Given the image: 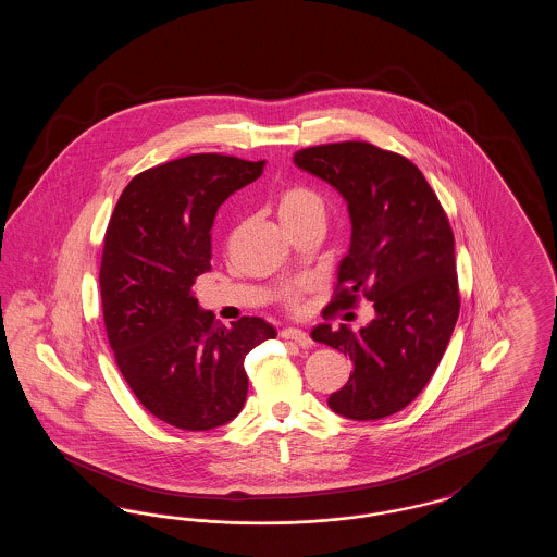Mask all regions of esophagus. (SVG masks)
Returning a JSON list of instances; mask_svg holds the SVG:
<instances>
[{"instance_id": "obj_1", "label": "esophagus", "mask_w": 557, "mask_h": 557, "mask_svg": "<svg viewBox=\"0 0 557 557\" xmlns=\"http://www.w3.org/2000/svg\"><path fill=\"white\" fill-rule=\"evenodd\" d=\"M282 338H286V341H294L298 346L313 345L311 336H309L307 332L298 330V327H286V330H282Z\"/></svg>"}]
</instances>
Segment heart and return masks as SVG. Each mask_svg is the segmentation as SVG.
<instances>
[{"label":"heart","instance_id":"1","mask_svg":"<svg viewBox=\"0 0 557 557\" xmlns=\"http://www.w3.org/2000/svg\"><path fill=\"white\" fill-rule=\"evenodd\" d=\"M277 214L280 221L284 223L286 230L302 225L307 221H315L325 214V207L323 200L318 191H313L311 187L292 186L286 187L280 198H277ZM288 300L292 305H296V294L288 292Z\"/></svg>","mask_w":557,"mask_h":557}]
</instances>
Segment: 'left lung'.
Segmentation results:
<instances>
[{"label": "left lung", "mask_w": 557, "mask_h": 557, "mask_svg": "<svg viewBox=\"0 0 557 557\" xmlns=\"http://www.w3.org/2000/svg\"><path fill=\"white\" fill-rule=\"evenodd\" d=\"M294 164L334 187L350 216V246L327 311L350 309L359 292L375 309L361 330L313 327L315 343L352 361L327 405L359 422L393 416L424 391L459 315L449 219L411 160L368 141L305 148Z\"/></svg>", "instance_id": "left-lung-1"}]
</instances>
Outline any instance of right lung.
<instances>
[{"mask_svg": "<svg viewBox=\"0 0 557 557\" xmlns=\"http://www.w3.org/2000/svg\"><path fill=\"white\" fill-rule=\"evenodd\" d=\"M263 166L223 154L171 160L135 175L110 216L100 267L108 343L133 395L164 424L232 422L248 393L246 355L277 334L261 318L225 327L191 294L211 271L216 209Z\"/></svg>", "mask_w": 557, "mask_h": 557, "instance_id": "1", "label": "right lung"}]
</instances>
